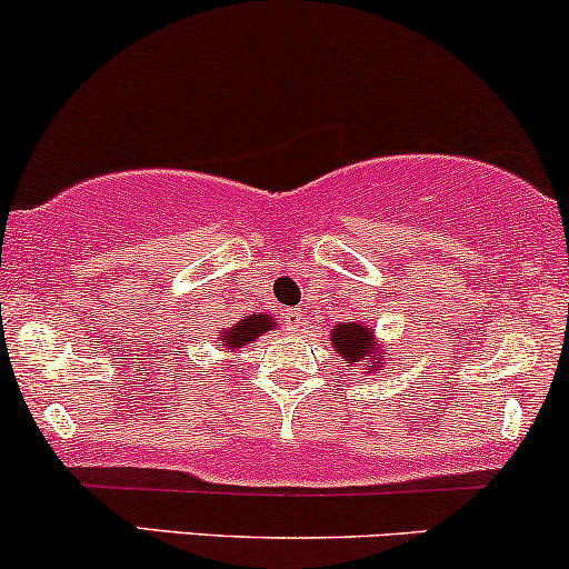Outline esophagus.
Listing matches in <instances>:
<instances>
[{
	"label": "esophagus",
	"mask_w": 569,
	"mask_h": 569,
	"mask_svg": "<svg viewBox=\"0 0 569 569\" xmlns=\"http://www.w3.org/2000/svg\"><path fill=\"white\" fill-rule=\"evenodd\" d=\"M284 325L287 329H292V332H298L300 325H303V313H300L298 308H290V311L284 313Z\"/></svg>",
	"instance_id": "34e87169"
}]
</instances>
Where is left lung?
Wrapping results in <instances>:
<instances>
[{
	"mask_svg": "<svg viewBox=\"0 0 569 569\" xmlns=\"http://www.w3.org/2000/svg\"><path fill=\"white\" fill-rule=\"evenodd\" d=\"M332 346L338 348V353L346 359V363L369 361L371 369L382 367V356L377 350L375 332H371V327L359 325V321H340L332 329Z\"/></svg>",
	"mask_w": 569,
	"mask_h": 569,
	"instance_id": "obj_1",
	"label": "left lung"
}]
</instances>
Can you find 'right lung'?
I'll list each match as a JSON object with an SVG mask.
<instances>
[{
    "instance_id": "1",
    "label": "right lung",
    "mask_w": 569,
    "mask_h": 569,
    "mask_svg": "<svg viewBox=\"0 0 569 569\" xmlns=\"http://www.w3.org/2000/svg\"><path fill=\"white\" fill-rule=\"evenodd\" d=\"M273 327H277V321H273L271 317H266V313H250V317H244L240 325L223 329V332L219 335V340L229 348V353H231V350L248 346V342L261 338L263 332H269V329H273Z\"/></svg>"
}]
</instances>
